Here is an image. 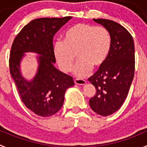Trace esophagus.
<instances>
[{
  "instance_id": "34e87169",
  "label": "esophagus",
  "mask_w": 147,
  "mask_h": 147,
  "mask_svg": "<svg viewBox=\"0 0 147 147\" xmlns=\"http://www.w3.org/2000/svg\"><path fill=\"white\" fill-rule=\"evenodd\" d=\"M75 83L76 85H83L86 83V81L85 80L82 79H79V78H77V79L75 80Z\"/></svg>"
}]
</instances>
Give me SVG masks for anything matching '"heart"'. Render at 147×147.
Masks as SVG:
<instances>
[{
	"label": "heart",
	"mask_w": 147,
	"mask_h": 147,
	"mask_svg": "<svg viewBox=\"0 0 147 147\" xmlns=\"http://www.w3.org/2000/svg\"><path fill=\"white\" fill-rule=\"evenodd\" d=\"M111 47V34L106 28L79 23L65 33L63 41L54 44L53 53L64 72H70L77 55L78 61L74 73L84 78L92 67L99 68L106 62Z\"/></svg>",
	"instance_id": "1"
}]
</instances>
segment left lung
Instances as JSON below:
<instances>
[{
	"label": "left lung",
	"instance_id": "obj_1",
	"mask_svg": "<svg viewBox=\"0 0 147 147\" xmlns=\"http://www.w3.org/2000/svg\"><path fill=\"white\" fill-rule=\"evenodd\" d=\"M110 31L112 47L106 62L88 80L96 93L89 100L94 112L102 116L121 107L129 93L135 69L134 43L130 33L121 24L108 19H93Z\"/></svg>",
	"mask_w": 147,
	"mask_h": 147
}]
</instances>
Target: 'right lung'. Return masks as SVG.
<instances>
[{"label":"right lung","mask_w":147,"mask_h":147,"mask_svg":"<svg viewBox=\"0 0 147 147\" xmlns=\"http://www.w3.org/2000/svg\"><path fill=\"white\" fill-rule=\"evenodd\" d=\"M71 16L40 18L30 21L14 39L9 58L10 73L27 108L35 114L48 117L62 108L67 89L75 85L73 78L58 70L53 53V37ZM36 52L38 72L31 81L21 75L20 62L25 52Z\"/></svg>","instance_id":"1"}]
</instances>
